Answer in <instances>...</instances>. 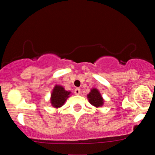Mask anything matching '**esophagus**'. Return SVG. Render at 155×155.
<instances>
[{
	"instance_id": "esophagus-1",
	"label": "esophagus",
	"mask_w": 155,
	"mask_h": 155,
	"mask_svg": "<svg viewBox=\"0 0 155 155\" xmlns=\"http://www.w3.org/2000/svg\"><path fill=\"white\" fill-rule=\"evenodd\" d=\"M80 92H81V90H80L79 88H76L75 90H74V93H75L76 95H79Z\"/></svg>"
}]
</instances>
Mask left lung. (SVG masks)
I'll use <instances>...</instances> for the list:
<instances>
[{
    "label": "left lung",
    "mask_w": 155,
    "mask_h": 155,
    "mask_svg": "<svg viewBox=\"0 0 155 155\" xmlns=\"http://www.w3.org/2000/svg\"><path fill=\"white\" fill-rule=\"evenodd\" d=\"M87 97L90 104L96 106V107H99L104 104V100H103L100 92H98L97 89H92L90 94L87 95Z\"/></svg>",
    "instance_id": "8db88e82"
}]
</instances>
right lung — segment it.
<instances>
[{"label":"right lung","mask_w":155,"mask_h":155,"mask_svg":"<svg viewBox=\"0 0 155 155\" xmlns=\"http://www.w3.org/2000/svg\"><path fill=\"white\" fill-rule=\"evenodd\" d=\"M69 94H70V92L65 91L61 86L56 85L51 93V103L52 106L55 108L63 106L66 99L68 97Z\"/></svg>","instance_id":"obj_1"}]
</instances>
